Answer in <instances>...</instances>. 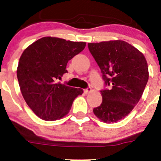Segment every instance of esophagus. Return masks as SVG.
I'll return each mask as SVG.
<instances>
[{"label":"esophagus","mask_w":161,"mask_h":161,"mask_svg":"<svg viewBox=\"0 0 161 161\" xmlns=\"http://www.w3.org/2000/svg\"><path fill=\"white\" fill-rule=\"evenodd\" d=\"M91 91H92V89H91L90 87H88V88H86L84 90V92H85L86 94H87V93H89V92H90Z\"/></svg>","instance_id":"obj_1"}]
</instances>
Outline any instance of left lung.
Returning <instances> with one entry per match:
<instances>
[{
    "label": "left lung",
    "mask_w": 161,
    "mask_h": 161,
    "mask_svg": "<svg viewBox=\"0 0 161 161\" xmlns=\"http://www.w3.org/2000/svg\"><path fill=\"white\" fill-rule=\"evenodd\" d=\"M88 47L108 87L100 90L103 100L93 113L103 122H117L132 111L142 97L149 79L147 60L123 40L88 43Z\"/></svg>",
    "instance_id": "left-lung-1"
}]
</instances>
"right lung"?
I'll use <instances>...</instances> for the list:
<instances>
[{
  "instance_id": "add662e5",
  "label": "right lung",
  "mask_w": 161,
  "mask_h": 161,
  "mask_svg": "<svg viewBox=\"0 0 161 161\" xmlns=\"http://www.w3.org/2000/svg\"><path fill=\"white\" fill-rule=\"evenodd\" d=\"M85 42L43 37L22 53L17 69L21 92L28 106L41 119L54 121L65 116L82 89L58 83L67 73L69 60L84 50Z\"/></svg>"
}]
</instances>
